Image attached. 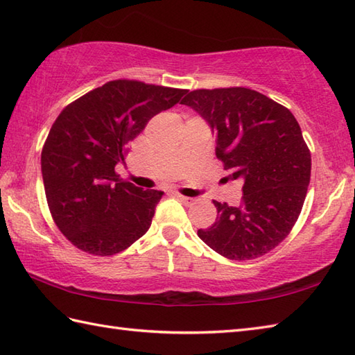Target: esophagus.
Returning <instances> with one entry per match:
<instances>
[{"label":"esophagus","instance_id":"obj_1","mask_svg":"<svg viewBox=\"0 0 355 355\" xmlns=\"http://www.w3.org/2000/svg\"><path fill=\"white\" fill-rule=\"evenodd\" d=\"M175 197L182 201V202H184L186 206H192L193 202H195V200L193 198H189V197H184V195H180V193H175Z\"/></svg>","mask_w":355,"mask_h":355}]
</instances>
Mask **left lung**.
<instances>
[{
	"instance_id": "8db88e82",
	"label": "left lung",
	"mask_w": 355,
	"mask_h": 355,
	"mask_svg": "<svg viewBox=\"0 0 355 355\" xmlns=\"http://www.w3.org/2000/svg\"><path fill=\"white\" fill-rule=\"evenodd\" d=\"M182 103L215 130V153L227 180L244 183L238 207L214 200L216 221L198 236L232 261L273 250L296 224L310 184L311 153L297 120L284 105L244 87L193 89Z\"/></svg>"
}]
</instances>
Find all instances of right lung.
Segmentation results:
<instances>
[{
  "mask_svg": "<svg viewBox=\"0 0 355 355\" xmlns=\"http://www.w3.org/2000/svg\"><path fill=\"white\" fill-rule=\"evenodd\" d=\"M187 89L117 79L69 103L41 153L45 198L53 221L79 250L112 256L150 227L160 191L119 180L116 164L155 114Z\"/></svg>",
  "mask_w": 355,
  "mask_h": 355,
  "instance_id": "add662e5",
  "label": "right lung"
}]
</instances>
